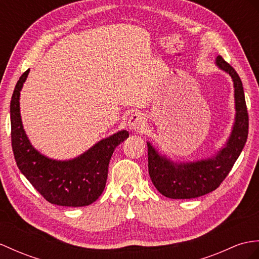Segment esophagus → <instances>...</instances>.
<instances>
[{
    "instance_id": "esophagus-1",
    "label": "esophagus",
    "mask_w": 259,
    "mask_h": 259,
    "mask_svg": "<svg viewBox=\"0 0 259 259\" xmlns=\"http://www.w3.org/2000/svg\"><path fill=\"white\" fill-rule=\"evenodd\" d=\"M145 126H146V122H145V116L141 113H134L128 118V127L133 132H142Z\"/></svg>"
}]
</instances>
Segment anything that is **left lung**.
Instances as JSON below:
<instances>
[{"label":"left lung","mask_w":259,"mask_h":259,"mask_svg":"<svg viewBox=\"0 0 259 259\" xmlns=\"http://www.w3.org/2000/svg\"><path fill=\"white\" fill-rule=\"evenodd\" d=\"M217 66L231 75L234 84L236 114L232 133L215 156L193 162H174L147 143L150 179L157 190L167 198L192 199L215 190L231 171L247 141L248 113L241 78L221 56H218Z\"/></svg>","instance_id":"obj_1"}]
</instances>
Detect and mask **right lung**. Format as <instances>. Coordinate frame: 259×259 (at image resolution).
<instances>
[{"instance_id":"obj_1","label":"right lung","mask_w":259,"mask_h":259,"mask_svg":"<svg viewBox=\"0 0 259 259\" xmlns=\"http://www.w3.org/2000/svg\"><path fill=\"white\" fill-rule=\"evenodd\" d=\"M29 72L17 81L11 100L12 148L18 169L48 202L62 206H84L102 194L113 151L128 137L121 131L100 141L71 160H55L37 151L25 134L20 113V96Z\"/></svg>"}]
</instances>
